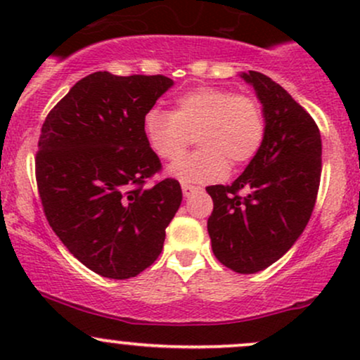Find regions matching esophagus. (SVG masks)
Instances as JSON below:
<instances>
[{
  "mask_svg": "<svg viewBox=\"0 0 360 360\" xmlns=\"http://www.w3.org/2000/svg\"><path fill=\"white\" fill-rule=\"evenodd\" d=\"M181 188H183V194H184V196L186 198H189V196H191V194L194 193V191H196V186H193V184H186V183H183V184H181Z\"/></svg>",
  "mask_w": 360,
  "mask_h": 360,
  "instance_id": "obj_1",
  "label": "esophagus"
}]
</instances>
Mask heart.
<instances>
[{
	"instance_id": "b5f03b06",
	"label": "heart",
	"mask_w": 360,
	"mask_h": 360,
	"mask_svg": "<svg viewBox=\"0 0 360 360\" xmlns=\"http://www.w3.org/2000/svg\"><path fill=\"white\" fill-rule=\"evenodd\" d=\"M147 143L160 159L176 160L191 143L201 148L169 167L184 183H214L229 164L240 167L257 155L266 137V113L255 98L203 86L184 93L172 111L150 110L143 118Z\"/></svg>"
}]
</instances>
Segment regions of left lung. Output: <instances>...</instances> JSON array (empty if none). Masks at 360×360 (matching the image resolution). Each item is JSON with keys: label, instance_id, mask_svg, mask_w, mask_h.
Here are the masks:
<instances>
[{"label": "left lung", "instance_id": "8db88e82", "mask_svg": "<svg viewBox=\"0 0 360 360\" xmlns=\"http://www.w3.org/2000/svg\"><path fill=\"white\" fill-rule=\"evenodd\" d=\"M240 77L254 86L266 113L257 155L232 184L208 186L212 249L223 266L254 274L295 245L315 208L321 176V137L315 120L264 74Z\"/></svg>", "mask_w": 360, "mask_h": 360}]
</instances>
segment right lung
Returning <instances> with one entry per match:
<instances>
[{
    "instance_id": "1",
    "label": "right lung",
    "mask_w": 360,
    "mask_h": 360,
    "mask_svg": "<svg viewBox=\"0 0 360 360\" xmlns=\"http://www.w3.org/2000/svg\"><path fill=\"white\" fill-rule=\"evenodd\" d=\"M172 84L160 74L93 72L42 125L35 176L44 213L74 257L103 278L130 279L152 266L179 210L176 179L146 186L162 166L143 118Z\"/></svg>"
}]
</instances>
